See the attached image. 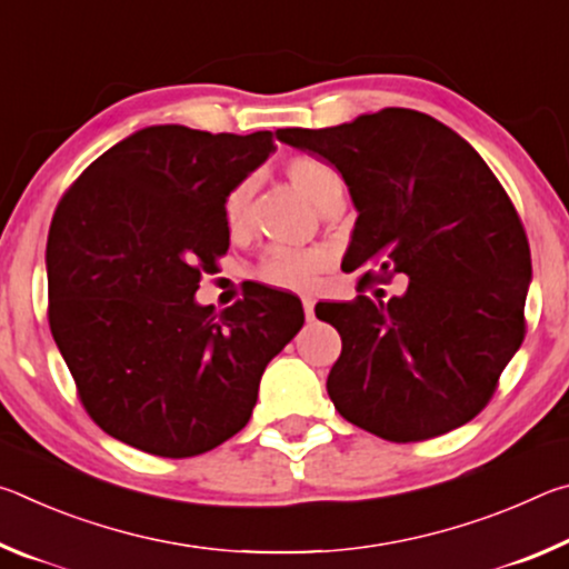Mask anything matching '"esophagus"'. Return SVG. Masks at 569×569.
Instances as JSON below:
<instances>
[{
  "label": "esophagus",
  "instance_id": "1",
  "mask_svg": "<svg viewBox=\"0 0 569 569\" xmlns=\"http://www.w3.org/2000/svg\"><path fill=\"white\" fill-rule=\"evenodd\" d=\"M313 306H316L313 298H311V296H303V313H306L308 321L313 319Z\"/></svg>",
  "mask_w": 569,
  "mask_h": 569
}]
</instances>
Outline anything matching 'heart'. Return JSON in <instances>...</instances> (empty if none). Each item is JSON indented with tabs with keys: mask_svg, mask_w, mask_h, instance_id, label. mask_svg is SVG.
Instances as JSON below:
<instances>
[{
	"mask_svg": "<svg viewBox=\"0 0 569 569\" xmlns=\"http://www.w3.org/2000/svg\"><path fill=\"white\" fill-rule=\"evenodd\" d=\"M286 176L303 196L323 208L331 198L341 196V178L329 162L313 156H293L286 162ZM250 180L238 182L228 192L223 203V223L233 238L243 236L250 220ZM331 266L329 250L323 248H288V246H268L258 263V278L273 288L286 291H306L311 288L319 276Z\"/></svg>",
	"mask_w": 569,
	"mask_h": 569,
	"instance_id": "obj_1",
	"label": "heart"
}]
</instances>
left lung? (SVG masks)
I'll return each instance as SVG.
<instances>
[{
	"mask_svg": "<svg viewBox=\"0 0 569 569\" xmlns=\"http://www.w3.org/2000/svg\"><path fill=\"white\" fill-rule=\"evenodd\" d=\"M276 134L329 160L359 210L343 256L349 271L366 268L359 296L321 308L341 333L326 381L333 407L399 445L475 419L522 346L532 278L522 220L495 172L455 130L407 108ZM393 274L410 278L408 291L383 299Z\"/></svg>",
	"mask_w": 569,
	"mask_h": 569,
	"instance_id": "1",
	"label": "left lung"
}]
</instances>
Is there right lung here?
<instances>
[{
    "label": "right lung",
    "mask_w": 569,
    "mask_h": 569,
    "mask_svg": "<svg viewBox=\"0 0 569 569\" xmlns=\"http://www.w3.org/2000/svg\"><path fill=\"white\" fill-rule=\"evenodd\" d=\"M273 150L268 130L152 124L102 152L57 206L50 329L84 411L124 445L170 459L223 445L301 331V303L268 288L220 313L196 303L228 250V192Z\"/></svg>",
    "instance_id": "right-lung-1"
}]
</instances>
